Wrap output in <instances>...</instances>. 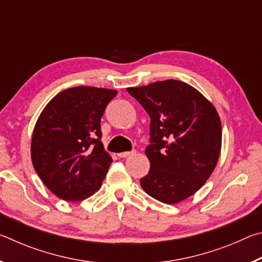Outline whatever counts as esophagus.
I'll use <instances>...</instances> for the list:
<instances>
[{"label": "esophagus", "instance_id": "1", "mask_svg": "<svg viewBox=\"0 0 262 262\" xmlns=\"http://www.w3.org/2000/svg\"><path fill=\"white\" fill-rule=\"evenodd\" d=\"M133 155H135V151H125V152H120L118 154V156L120 158H126V157H130Z\"/></svg>", "mask_w": 262, "mask_h": 262}]
</instances>
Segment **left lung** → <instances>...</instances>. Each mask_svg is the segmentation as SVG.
Wrapping results in <instances>:
<instances>
[{"label": "left lung", "instance_id": "left-lung-1", "mask_svg": "<svg viewBox=\"0 0 262 262\" xmlns=\"http://www.w3.org/2000/svg\"><path fill=\"white\" fill-rule=\"evenodd\" d=\"M150 117L145 149L149 173L144 192L166 205L196 193L214 172L222 148V125L215 106L189 84L166 79L127 88Z\"/></svg>", "mask_w": 262, "mask_h": 262}]
</instances>
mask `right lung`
I'll list each match as a JSON object with an SVG mask.
<instances>
[{
  "label": "right lung",
  "mask_w": 262,
  "mask_h": 262,
  "mask_svg": "<svg viewBox=\"0 0 262 262\" xmlns=\"http://www.w3.org/2000/svg\"><path fill=\"white\" fill-rule=\"evenodd\" d=\"M117 90L76 86L52 98L35 122L31 159L46 187L64 201H82L100 188L112 163L100 119Z\"/></svg>",
  "instance_id": "right-lung-1"
}]
</instances>
